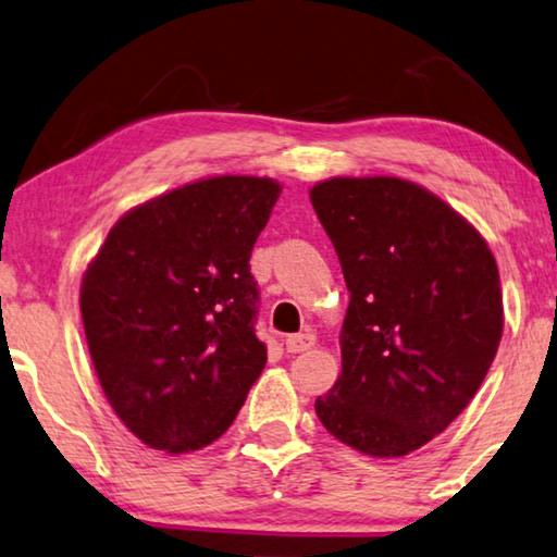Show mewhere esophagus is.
Wrapping results in <instances>:
<instances>
[{
    "instance_id": "1",
    "label": "esophagus",
    "mask_w": 557,
    "mask_h": 557,
    "mask_svg": "<svg viewBox=\"0 0 557 557\" xmlns=\"http://www.w3.org/2000/svg\"><path fill=\"white\" fill-rule=\"evenodd\" d=\"M314 334L310 332H299V334H289V337L285 339V347L289 355H299V351H307L314 347Z\"/></svg>"
}]
</instances>
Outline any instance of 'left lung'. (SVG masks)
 I'll return each mask as SVG.
<instances>
[{
    "label": "left lung",
    "mask_w": 557,
    "mask_h": 557,
    "mask_svg": "<svg viewBox=\"0 0 557 557\" xmlns=\"http://www.w3.org/2000/svg\"><path fill=\"white\" fill-rule=\"evenodd\" d=\"M310 200L349 289L342 374L314 411L359 454L406 456L488 374L503 334L496 258L448 202L394 175L314 183Z\"/></svg>",
    "instance_id": "obj_1"
}]
</instances>
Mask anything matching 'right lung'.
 <instances>
[{"instance_id": "right-lung-1", "label": "right lung", "mask_w": 557, "mask_h": 557, "mask_svg": "<svg viewBox=\"0 0 557 557\" xmlns=\"http://www.w3.org/2000/svg\"><path fill=\"white\" fill-rule=\"evenodd\" d=\"M280 193L258 175L185 183L121 215L88 262L78 302L96 376L156 451L213 444L264 369L247 260Z\"/></svg>"}]
</instances>
